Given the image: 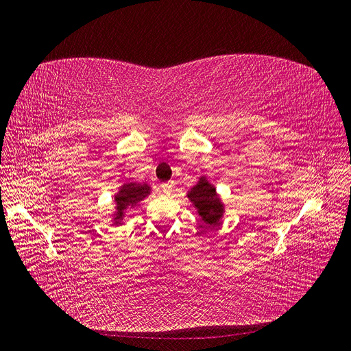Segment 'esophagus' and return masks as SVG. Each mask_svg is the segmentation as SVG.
<instances>
[{
	"label": "esophagus",
	"instance_id": "obj_1",
	"mask_svg": "<svg viewBox=\"0 0 351 351\" xmlns=\"http://www.w3.org/2000/svg\"><path fill=\"white\" fill-rule=\"evenodd\" d=\"M162 191H163L165 195H171V193L173 192V182L163 184V185H162Z\"/></svg>",
	"mask_w": 351,
	"mask_h": 351
}]
</instances>
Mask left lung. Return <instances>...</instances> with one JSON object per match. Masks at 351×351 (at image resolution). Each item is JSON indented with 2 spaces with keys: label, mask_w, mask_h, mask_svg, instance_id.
Instances as JSON below:
<instances>
[{
  "label": "left lung",
  "mask_w": 351,
  "mask_h": 351,
  "mask_svg": "<svg viewBox=\"0 0 351 351\" xmlns=\"http://www.w3.org/2000/svg\"><path fill=\"white\" fill-rule=\"evenodd\" d=\"M188 198L198 208V214L204 219V223L210 226L219 223V218L224 213V206L217 197L215 188L205 178H199V182L189 191Z\"/></svg>",
  "instance_id": "8db88e82"
}]
</instances>
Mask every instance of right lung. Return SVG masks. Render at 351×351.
I'll return each instance as SVG.
<instances>
[{
  "mask_svg": "<svg viewBox=\"0 0 351 351\" xmlns=\"http://www.w3.org/2000/svg\"><path fill=\"white\" fill-rule=\"evenodd\" d=\"M150 193V186L128 182L124 184L120 189V192L115 195V205H117V213L114 214V224H119L123 217L124 211L127 208H133L141 199H145Z\"/></svg>",
  "mask_w": 351,
  "mask_h": 351,
  "instance_id": "add662e5",
  "label": "right lung"
}]
</instances>
